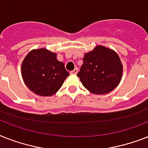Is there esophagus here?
<instances>
[{
  "label": "esophagus",
  "mask_w": 148,
  "mask_h": 148,
  "mask_svg": "<svg viewBox=\"0 0 148 148\" xmlns=\"http://www.w3.org/2000/svg\"><path fill=\"white\" fill-rule=\"evenodd\" d=\"M77 72H78V69L76 68L75 69H74V70H73V71H71V74L75 75V74H77Z\"/></svg>",
  "instance_id": "34e87169"
}]
</instances>
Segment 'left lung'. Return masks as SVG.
I'll return each instance as SVG.
<instances>
[{
    "mask_svg": "<svg viewBox=\"0 0 148 148\" xmlns=\"http://www.w3.org/2000/svg\"><path fill=\"white\" fill-rule=\"evenodd\" d=\"M84 63L77 76L85 88L94 94H106L113 90L122 77L123 66L116 51L97 45L84 55Z\"/></svg>",
    "mask_w": 148,
    "mask_h": 148,
    "instance_id": "obj_1",
    "label": "left lung"
}]
</instances>
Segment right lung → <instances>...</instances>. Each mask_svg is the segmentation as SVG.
<instances>
[{
  "mask_svg": "<svg viewBox=\"0 0 148 148\" xmlns=\"http://www.w3.org/2000/svg\"><path fill=\"white\" fill-rule=\"evenodd\" d=\"M21 74L31 91L42 97H50L62 87L70 74L57 54L46 49H32L24 58Z\"/></svg>",
  "mask_w": 148,
  "mask_h": 148,
  "instance_id": "obj_1",
  "label": "right lung"
}]
</instances>
